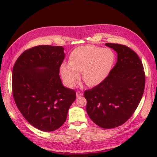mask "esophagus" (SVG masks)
<instances>
[{
    "instance_id": "esophagus-1",
    "label": "esophagus",
    "mask_w": 157,
    "mask_h": 157,
    "mask_svg": "<svg viewBox=\"0 0 157 157\" xmlns=\"http://www.w3.org/2000/svg\"><path fill=\"white\" fill-rule=\"evenodd\" d=\"M82 95H83V94H82V91H78L76 92V96L77 97H81V96H82Z\"/></svg>"
}]
</instances>
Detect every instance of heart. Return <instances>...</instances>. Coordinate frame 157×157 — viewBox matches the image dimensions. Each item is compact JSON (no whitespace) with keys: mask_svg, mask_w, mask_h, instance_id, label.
I'll use <instances>...</instances> for the list:
<instances>
[{"mask_svg":"<svg viewBox=\"0 0 157 157\" xmlns=\"http://www.w3.org/2000/svg\"><path fill=\"white\" fill-rule=\"evenodd\" d=\"M114 62V54L110 49L92 45L75 48L70 55L69 63H63L60 73L63 82L73 86L82 73L83 81L89 86H95L105 80Z\"/></svg>","mask_w":157,"mask_h":157,"instance_id":"heart-1","label":"heart"}]
</instances>
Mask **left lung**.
<instances>
[{
	"label": "left lung",
	"mask_w": 157,
	"mask_h": 157,
	"mask_svg": "<svg viewBox=\"0 0 157 157\" xmlns=\"http://www.w3.org/2000/svg\"><path fill=\"white\" fill-rule=\"evenodd\" d=\"M118 54L117 62L100 84L86 90V112L100 127L111 129L128 120L139 106L145 89L141 60L124 45L107 43Z\"/></svg>",
	"instance_id": "8db88e82"
}]
</instances>
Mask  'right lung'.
<instances>
[{"mask_svg":"<svg viewBox=\"0 0 157 157\" xmlns=\"http://www.w3.org/2000/svg\"><path fill=\"white\" fill-rule=\"evenodd\" d=\"M64 57L62 46H37L23 52L13 67L16 105L26 121L41 131L59 128L76 99L75 90L63 86L59 75Z\"/></svg>","mask_w":157,"mask_h":157,"instance_id":"obj_1","label":"right lung"}]
</instances>
